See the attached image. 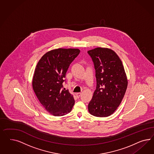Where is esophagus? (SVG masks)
I'll list each match as a JSON object with an SVG mask.
<instances>
[{"label": "esophagus", "instance_id": "34e87169", "mask_svg": "<svg viewBox=\"0 0 154 154\" xmlns=\"http://www.w3.org/2000/svg\"><path fill=\"white\" fill-rule=\"evenodd\" d=\"M81 94H82L81 93H76V96H77V98H79V97H81Z\"/></svg>", "mask_w": 154, "mask_h": 154}]
</instances>
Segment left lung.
<instances>
[{
  "label": "left lung",
  "instance_id": "1",
  "mask_svg": "<svg viewBox=\"0 0 154 154\" xmlns=\"http://www.w3.org/2000/svg\"><path fill=\"white\" fill-rule=\"evenodd\" d=\"M88 52L93 61L97 79L88 110L94 116H109L116 110L126 92V73L120 57L111 49L97 47Z\"/></svg>",
  "mask_w": 154,
  "mask_h": 154
}]
</instances>
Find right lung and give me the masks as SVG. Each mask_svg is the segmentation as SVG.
<instances>
[{"instance_id":"add662e5","label":"right lung","mask_w":154,"mask_h":154,"mask_svg":"<svg viewBox=\"0 0 154 154\" xmlns=\"http://www.w3.org/2000/svg\"><path fill=\"white\" fill-rule=\"evenodd\" d=\"M79 52L78 48H59L47 52L38 62L33 90L43 107L53 116L65 115L75 104L73 95L62 88L66 71Z\"/></svg>"}]
</instances>
